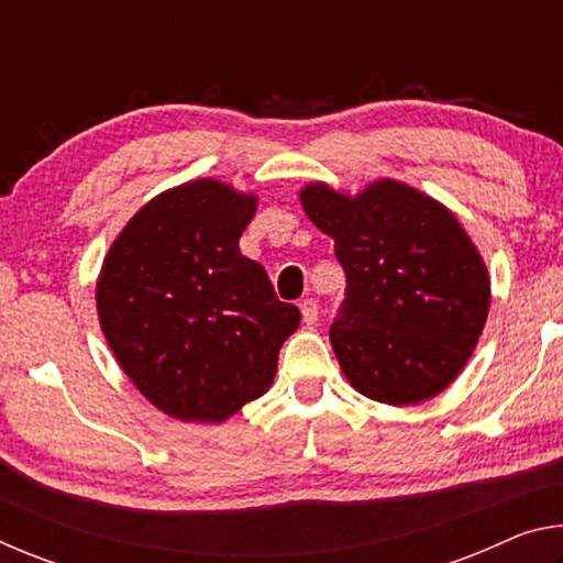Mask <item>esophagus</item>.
<instances>
[{"mask_svg": "<svg viewBox=\"0 0 563 563\" xmlns=\"http://www.w3.org/2000/svg\"><path fill=\"white\" fill-rule=\"evenodd\" d=\"M300 312H302V322H305V325H316V322H318V300L305 298V300L300 302Z\"/></svg>", "mask_w": 563, "mask_h": 563, "instance_id": "34e87169", "label": "esophagus"}]
</instances>
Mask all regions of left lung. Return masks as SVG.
<instances>
[{
  "label": "left lung",
  "mask_w": 563,
  "mask_h": 563,
  "mask_svg": "<svg viewBox=\"0 0 563 563\" xmlns=\"http://www.w3.org/2000/svg\"><path fill=\"white\" fill-rule=\"evenodd\" d=\"M300 203L335 241L347 288L330 342L350 385L417 405L462 373L489 312V275L460 221L417 188L375 180L350 198L308 184Z\"/></svg>",
  "instance_id": "8db88e82"
}]
</instances>
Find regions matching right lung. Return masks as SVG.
<instances>
[{
  "label": "right lung",
  "mask_w": 563,
  "mask_h": 563,
  "mask_svg": "<svg viewBox=\"0 0 563 563\" xmlns=\"http://www.w3.org/2000/svg\"><path fill=\"white\" fill-rule=\"evenodd\" d=\"M255 206L221 180H190L141 208L103 258V335L168 417L223 422L268 393L283 342L300 325V310L238 247Z\"/></svg>",
  "instance_id": "obj_1"
}]
</instances>
